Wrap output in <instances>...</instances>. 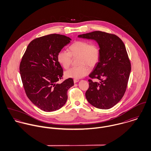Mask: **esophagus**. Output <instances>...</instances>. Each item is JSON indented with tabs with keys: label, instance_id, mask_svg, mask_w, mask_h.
Returning <instances> with one entry per match:
<instances>
[{
	"label": "esophagus",
	"instance_id": "34e87169",
	"mask_svg": "<svg viewBox=\"0 0 151 151\" xmlns=\"http://www.w3.org/2000/svg\"><path fill=\"white\" fill-rule=\"evenodd\" d=\"M79 81V80L78 79H76V78H74V83H77V82H78Z\"/></svg>",
	"mask_w": 151,
	"mask_h": 151
}]
</instances>
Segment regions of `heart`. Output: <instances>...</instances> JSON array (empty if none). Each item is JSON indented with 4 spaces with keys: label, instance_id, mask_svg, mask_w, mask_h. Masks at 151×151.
Here are the masks:
<instances>
[{
    "label": "heart",
    "instance_id": "obj_1",
    "mask_svg": "<svg viewBox=\"0 0 151 151\" xmlns=\"http://www.w3.org/2000/svg\"><path fill=\"white\" fill-rule=\"evenodd\" d=\"M68 52L60 50L57 55L59 63L65 69H67L72 63L73 58H78L77 67H73L65 71L67 77L80 78L86 76L90 68L98 65L101 59V50L96 43H90L84 40H78L68 47Z\"/></svg>",
    "mask_w": 151,
    "mask_h": 151
}]
</instances>
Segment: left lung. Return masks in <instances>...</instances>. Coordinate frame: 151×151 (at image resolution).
Here are the masks:
<instances>
[{
	"mask_svg": "<svg viewBox=\"0 0 151 151\" xmlns=\"http://www.w3.org/2000/svg\"><path fill=\"white\" fill-rule=\"evenodd\" d=\"M78 37L95 40L101 50L99 63L89 75L100 82L88 80L86 99L95 108H112L124 96L129 79L131 63L126 46L117 35L102 31H96Z\"/></svg>",
	"mask_w": 151,
	"mask_h": 151,
	"instance_id": "1",
	"label": "left lung"
}]
</instances>
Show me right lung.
<instances>
[{
  "label": "right lung",
  "instance_id": "1",
  "mask_svg": "<svg viewBox=\"0 0 151 151\" xmlns=\"http://www.w3.org/2000/svg\"><path fill=\"white\" fill-rule=\"evenodd\" d=\"M71 40L63 35L50 34L32 40L22 57L20 73L25 93L38 108L50 112L62 108L67 92L74 86L69 78L61 84L63 70L57 55Z\"/></svg>",
  "mask_w": 151,
  "mask_h": 151
}]
</instances>
